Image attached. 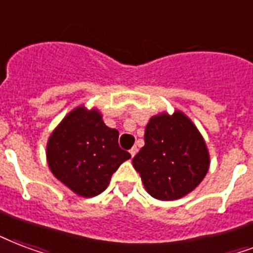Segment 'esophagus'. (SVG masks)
Wrapping results in <instances>:
<instances>
[{
	"instance_id": "34e87169",
	"label": "esophagus",
	"mask_w": 253,
	"mask_h": 253,
	"mask_svg": "<svg viewBox=\"0 0 253 253\" xmlns=\"http://www.w3.org/2000/svg\"><path fill=\"white\" fill-rule=\"evenodd\" d=\"M136 152H138V148H136V147H132V148H131V150H130V154H131V157L134 158L135 155H136Z\"/></svg>"
}]
</instances>
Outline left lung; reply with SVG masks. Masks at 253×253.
Returning <instances> with one entry per match:
<instances>
[{
	"instance_id": "obj_1",
	"label": "left lung",
	"mask_w": 253,
	"mask_h": 253,
	"mask_svg": "<svg viewBox=\"0 0 253 253\" xmlns=\"http://www.w3.org/2000/svg\"><path fill=\"white\" fill-rule=\"evenodd\" d=\"M210 163L203 135L180 110L152 115L144 130V146L132 159L146 191L163 202L192 192L207 175Z\"/></svg>"
}]
</instances>
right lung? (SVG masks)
<instances>
[{"label": "right lung", "instance_id": "1", "mask_svg": "<svg viewBox=\"0 0 253 253\" xmlns=\"http://www.w3.org/2000/svg\"><path fill=\"white\" fill-rule=\"evenodd\" d=\"M98 107L80 105L66 114L46 143V161L59 182L82 198L99 195L131 155L118 144L119 132L103 122Z\"/></svg>", "mask_w": 253, "mask_h": 253}]
</instances>
